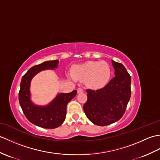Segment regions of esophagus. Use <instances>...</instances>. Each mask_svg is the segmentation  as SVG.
I'll return each instance as SVG.
<instances>
[{
	"label": "esophagus",
	"mask_w": 160,
	"mask_h": 160,
	"mask_svg": "<svg viewBox=\"0 0 160 160\" xmlns=\"http://www.w3.org/2000/svg\"><path fill=\"white\" fill-rule=\"evenodd\" d=\"M77 91H78V93H81L84 92V90H83L82 88H78Z\"/></svg>",
	"instance_id": "34e87169"
}]
</instances>
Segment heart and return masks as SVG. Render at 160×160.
I'll return each instance as SVG.
<instances>
[{"label": "heart", "instance_id": "1", "mask_svg": "<svg viewBox=\"0 0 160 160\" xmlns=\"http://www.w3.org/2000/svg\"><path fill=\"white\" fill-rule=\"evenodd\" d=\"M73 75V78L86 80L88 87L93 89H99L108 82L111 75V69L108 64L104 61L87 62L74 67Z\"/></svg>", "mask_w": 160, "mask_h": 160}]
</instances>
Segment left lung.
<instances>
[{
    "label": "left lung",
    "mask_w": 160,
    "mask_h": 160,
    "mask_svg": "<svg viewBox=\"0 0 160 160\" xmlns=\"http://www.w3.org/2000/svg\"><path fill=\"white\" fill-rule=\"evenodd\" d=\"M115 77L98 90L87 89L83 108L87 118L98 126L113 124L123 116L131 98V76L122 64L112 60Z\"/></svg>",
    "instance_id": "obj_1"
}]
</instances>
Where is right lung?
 <instances>
[{"label":"right lung","instance_id":"1","mask_svg":"<svg viewBox=\"0 0 160 160\" xmlns=\"http://www.w3.org/2000/svg\"><path fill=\"white\" fill-rule=\"evenodd\" d=\"M58 60L46 61L30 68L22 78L18 93L20 107L27 119L32 124L45 128H55L62 124L66 118L67 105L76 96L77 91L60 93L45 107H38L30 100L29 85L32 78L40 71L57 68Z\"/></svg>","mask_w":160,"mask_h":160}]
</instances>
